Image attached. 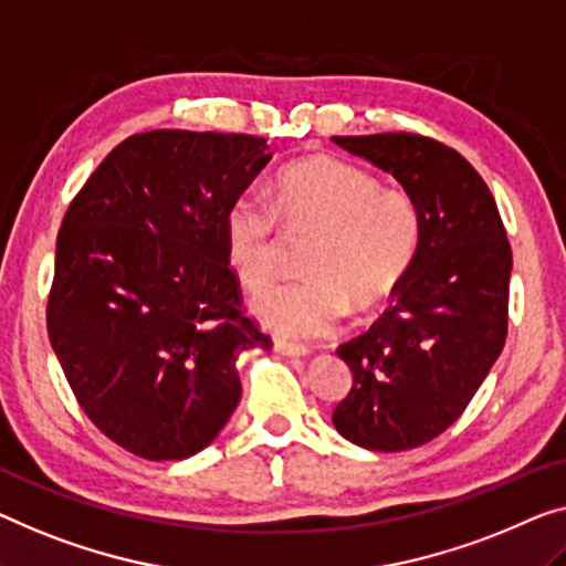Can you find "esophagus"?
I'll return each mask as SVG.
<instances>
[{
    "instance_id": "1",
    "label": "esophagus",
    "mask_w": 566,
    "mask_h": 566,
    "mask_svg": "<svg viewBox=\"0 0 566 566\" xmlns=\"http://www.w3.org/2000/svg\"><path fill=\"white\" fill-rule=\"evenodd\" d=\"M274 350L282 353V356H307L310 353L307 345L284 340V337H274Z\"/></svg>"
}]
</instances>
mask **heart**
<instances>
[{
  "label": "heart",
  "instance_id": "1",
  "mask_svg": "<svg viewBox=\"0 0 566 566\" xmlns=\"http://www.w3.org/2000/svg\"><path fill=\"white\" fill-rule=\"evenodd\" d=\"M280 221L315 229L305 269L312 276L274 284L254 302L261 323L286 337L333 333L348 315L374 310L409 272L421 241V208L411 192L337 157H310L276 177L274 202L243 188L223 213V254L247 290L276 276Z\"/></svg>",
  "mask_w": 566,
  "mask_h": 566
}]
</instances>
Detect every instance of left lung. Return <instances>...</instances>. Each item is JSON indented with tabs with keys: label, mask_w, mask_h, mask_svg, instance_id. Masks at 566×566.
<instances>
[{
	"label": "left lung",
	"mask_w": 566,
	"mask_h": 566,
	"mask_svg": "<svg viewBox=\"0 0 566 566\" xmlns=\"http://www.w3.org/2000/svg\"><path fill=\"white\" fill-rule=\"evenodd\" d=\"M333 142L391 172L421 208L419 251L394 302L337 348L353 386L333 424L366 450H411L468 409L501 356L511 243L493 192L460 151L409 132Z\"/></svg>",
	"instance_id": "1"
}]
</instances>
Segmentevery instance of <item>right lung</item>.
I'll return each mask as SVG.
<instances>
[{"label":"right lung","instance_id":"1","mask_svg":"<svg viewBox=\"0 0 566 566\" xmlns=\"http://www.w3.org/2000/svg\"><path fill=\"white\" fill-rule=\"evenodd\" d=\"M269 157L254 134H132L65 210L50 345L86 417L137 458L213 442L241 399L235 358L272 348L223 254L226 208Z\"/></svg>","mask_w":566,"mask_h":566}]
</instances>
